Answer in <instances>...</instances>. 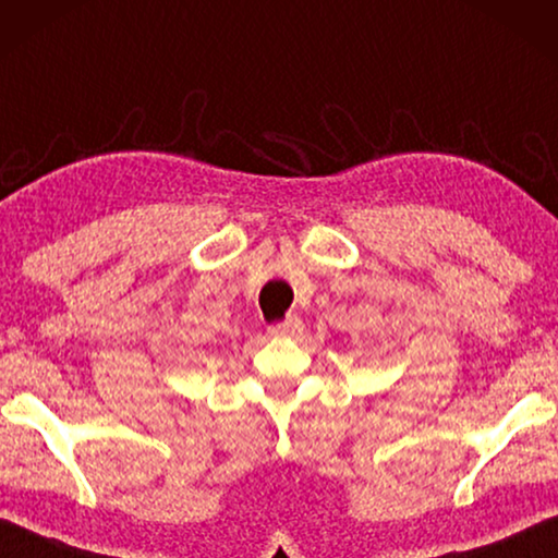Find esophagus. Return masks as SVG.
<instances>
[{
  "mask_svg": "<svg viewBox=\"0 0 558 558\" xmlns=\"http://www.w3.org/2000/svg\"><path fill=\"white\" fill-rule=\"evenodd\" d=\"M268 330H270V336H298V332L303 330V323H301V318H298V315H288L286 320L272 323Z\"/></svg>",
  "mask_w": 558,
  "mask_h": 558,
  "instance_id": "1",
  "label": "esophagus"
}]
</instances>
